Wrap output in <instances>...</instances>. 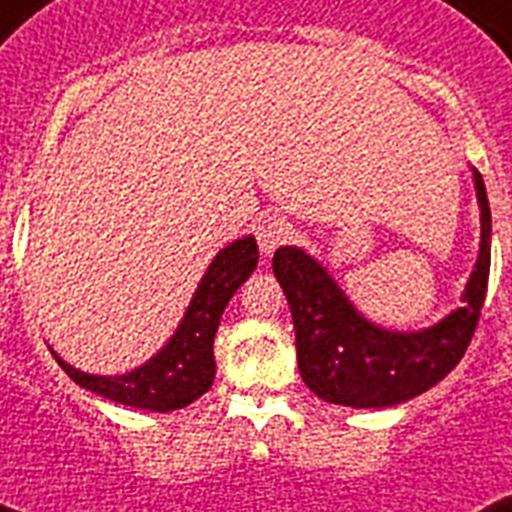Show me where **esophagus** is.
Instances as JSON below:
<instances>
[{"mask_svg":"<svg viewBox=\"0 0 512 512\" xmlns=\"http://www.w3.org/2000/svg\"><path fill=\"white\" fill-rule=\"evenodd\" d=\"M289 233H292V225L279 215H265L260 223L255 225V236L257 244L263 252H273V249L284 244L289 239Z\"/></svg>","mask_w":512,"mask_h":512,"instance_id":"1","label":"esophagus"}]
</instances>
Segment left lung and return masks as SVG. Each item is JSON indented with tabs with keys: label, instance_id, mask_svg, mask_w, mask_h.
<instances>
[{
	"label": "left lung",
	"instance_id": "1",
	"mask_svg": "<svg viewBox=\"0 0 512 512\" xmlns=\"http://www.w3.org/2000/svg\"><path fill=\"white\" fill-rule=\"evenodd\" d=\"M473 183L481 207V249L462 295L465 305L420 332L374 327L308 252L276 249L273 273L295 321L297 364L316 396L356 409L396 406L433 388L460 364L478 327L492 263V212L478 170Z\"/></svg>",
	"mask_w": 512,
	"mask_h": 512
}]
</instances>
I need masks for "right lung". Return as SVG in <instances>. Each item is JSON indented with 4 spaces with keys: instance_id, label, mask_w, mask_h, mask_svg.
Instances as JSON below:
<instances>
[{
    "instance_id": "1",
    "label": "right lung",
    "mask_w": 512,
    "mask_h": 512,
    "mask_svg": "<svg viewBox=\"0 0 512 512\" xmlns=\"http://www.w3.org/2000/svg\"><path fill=\"white\" fill-rule=\"evenodd\" d=\"M257 268L255 236H244L217 252L207 273L201 276L196 295L185 311L180 327L146 364L116 377H100L74 369L52 350L60 369L82 388L92 390L116 404L148 409V412H172L193 404L204 396L215 380V353L212 342L220 327L225 305L233 292L252 276Z\"/></svg>"
}]
</instances>
